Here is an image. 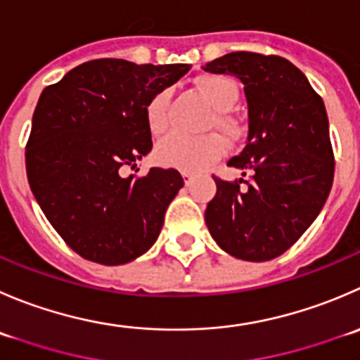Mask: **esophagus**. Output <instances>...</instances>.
<instances>
[{
    "instance_id": "1",
    "label": "esophagus",
    "mask_w": 360,
    "mask_h": 360,
    "mask_svg": "<svg viewBox=\"0 0 360 360\" xmlns=\"http://www.w3.org/2000/svg\"><path fill=\"white\" fill-rule=\"evenodd\" d=\"M181 176H183L184 183H186V184H190L191 179H193V174L188 172V170H181Z\"/></svg>"
}]
</instances>
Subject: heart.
Returning a JSON list of instances; mask_svg holds the SVG:
<instances>
[{
	"label": "heart",
	"instance_id": "heart-1",
	"mask_svg": "<svg viewBox=\"0 0 360 360\" xmlns=\"http://www.w3.org/2000/svg\"><path fill=\"white\" fill-rule=\"evenodd\" d=\"M197 87L209 105L214 109L211 124H214L225 135L236 134L237 124L230 117L229 110H232L239 100L237 84L221 73H207L197 80ZM169 89H160L146 102V124L153 135H162L169 130ZM223 155H225V142L218 135L186 137V135L172 134L160 141L155 149V158L160 165L188 170V172L205 169L211 163L218 162Z\"/></svg>",
	"mask_w": 360,
	"mask_h": 360
}]
</instances>
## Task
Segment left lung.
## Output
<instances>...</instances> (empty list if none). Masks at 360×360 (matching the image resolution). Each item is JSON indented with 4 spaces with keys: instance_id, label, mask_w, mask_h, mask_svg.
I'll use <instances>...</instances> for the list:
<instances>
[{
    "instance_id": "obj_1",
    "label": "left lung",
    "mask_w": 360,
    "mask_h": 360,
    "mask_svg": "<svg viewBox=\"0 0 360 360\" xmlns=\"http://www.w3.org/2000/svg\"><path fill=\"white\" fill-rule=\"evenodd\" d=\"M204 70L240 79L248 100V142L226 163L248 179L212 176L218 190L205 225L232 257L273 260L297 243L329 197L334 151L326 105L304 73L280 56L237 51Z\"/></svg>"
}]
</instances>
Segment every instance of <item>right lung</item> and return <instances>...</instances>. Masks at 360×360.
Masks as SVG:
<instances>
[{"mask_svg":"<svg viewBox=\"0 0 360 360\" xmlns=\"http://www.w3.org/2000/svg\"><path fill=\"white\" fill-rule=\"evenodd\" d=\"M188 70L93 59L41 91L26 144L27 181L49 223L86 260L127 264L158 237L183 177L158 167L127 179L120 172L153 148L146 102Z\"/></svg>","mask_w":360,"mask_h":360,"instance_id":"obj_1","label":"right lung"}]
</instances>
